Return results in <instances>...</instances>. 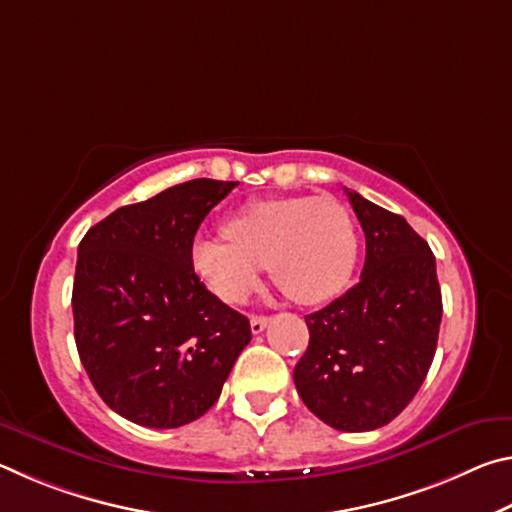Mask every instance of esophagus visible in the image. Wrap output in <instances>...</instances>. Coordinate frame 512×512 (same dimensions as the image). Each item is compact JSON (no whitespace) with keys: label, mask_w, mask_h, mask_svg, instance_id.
<instances>
[{"label":"esophagus","mask_w":512,"mask_h":512,"mask_svg":"<svg viewBox=\"0 0 512 512\" xmlns=\"http://www.w3.org/2000/svg\"><path fill=\"white\" fill-rule=\"evenodd\" d=\"M266 325H268L266 316H250V332L253 334H262Z\"/></svg>","instance_id":"esophagus-1"}]
</instances>
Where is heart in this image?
<instances>
[{"mask_svg": "<svg viewBox=\"0 0 512 512\" xmlns=\"http://www.w3.org/2000/svg\"><path fill=\"white\" fill-rule=\"evenodd\" d=\"M228 237H201L194 271L216 296L241 305L259 287L264 266L298 305H320L348 287L359 237L336 198L282 196L248 203L225 223Z\"/></svg>", "mask_w": 512, "mask_h": 512, "instance_id": "obj_1", "label": "heart"}]
</instances>
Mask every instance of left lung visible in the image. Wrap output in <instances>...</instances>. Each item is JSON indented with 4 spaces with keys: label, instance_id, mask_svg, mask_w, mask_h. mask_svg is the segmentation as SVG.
<instances>
[{
    "label": "left lung",
    "instance_id": "1",
    "mask_svg": "<svg viewBox=\"0 0 512 512\" xmlns=\"http://www.w3.org/2000/svg\"><path fill=\"white\" fill-rule=\"evenodd\" d=\"M366 235L361 280L305 316L309 345L293 370L300 400L329 427L372 431L409 404L436 354L443 298L436 257L404 216L345 189Z\"/></svg>",
    "mask_w": 512,
    "mask_h": 512
}]
</instances>
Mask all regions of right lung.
Segmentation results:
<instances>
[{
  "label": "right lung",
  "mask_w": 512,
  "mask_h": 512,
  "mask_svg": "<svg viewBox=\"0 0 512 512\" xmlns=\"http://www.w3.org/2000/svg\"><path fill=\"white\" fill-rule=\"evenodd\" d=\"M239 183L196 178L119 207L85 232L76 259L74 339L101 400L121 418L176 429L219 400L250 323L205 289L196 230Z\"/></svg>",
  "instance_id": "1"
}]
</instances>
